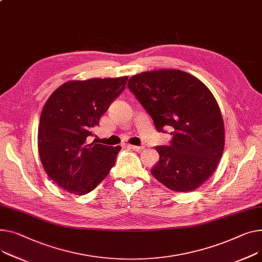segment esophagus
<instances>
[{"label":"esophagus","instance_id":"obj_1","mask_svg":"<svg viewBox=\"0 0 262 262\" xmlns=\"http://www.w3.org/2000/svg\"><path fill=\"white\" fill-rule=\"evenodd\" d=\"M126 147L133 149V150H136V151H140L143 149V146H136V145H130V144H127Z\"/></svg>","mask_w":262,"mask_h":262}]
</instances>
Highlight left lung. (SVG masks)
I'll return each mask as SVG.
<instances>
[{
    "label": "left lung",
    "mask_w": 262,
    "mask_h": 262,
    "mask_svg": "<svg viewBox=\"0 0 262 262\" xmlns=\"http://www.w3.org/2000/svg\"><path fill=\"white\" fill-rule=\"evenodd\" d=\"M127 86L157 130L171 129L169 145L156 146L160 158L151 175L171 190L198 188L217 168L224 148L223 119L211 91L178 69L135 75Z\"/></svg>",
    "instance_id": "left-lung-1"
}]
</instances>
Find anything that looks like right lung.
Wrapping results in <instances>:
<instances>
[{
    "instance_id": "1",
    "label": "right lung",
    "mask_w": 262,
    "mask_h": 262,
    "mask_svg": "<svg viewBox=\"0 0 262 262\" xmlns=\"http://www.w3.org/2000/svg\"><path fill=\"white\" fill-rule=\"evenodd\" d=\"M127 79L69 81L47 99L38 132L40 159L48 177L68 193H90L114 166L121 147L90 143L87 139L124 91Z\"/></svg>"
}]
</instances>
